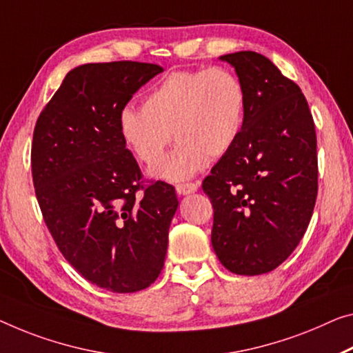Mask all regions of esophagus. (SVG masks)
Returning a JSON list of instances; mask_svg holds the SVG:
<instances>
[{
	"mask_svg": "<svg viewBox=\"0 0 353 353\" xmlns=\"http://www.w3.org/2000/svg\"><path fill=\"white\" fill-rule=\"evenodd\" d=\"M199 189V183H183L176 184V194L178 195H188L192 194Z\"/></svg>",
	"mask_w": 353,
	"mask_h": 353,
	"instance_id": "34e87169",
	"label": "esophagus"
}]
</instances>
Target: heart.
<instances>
[{"label":"heart","mask_w":353,"mask_h":353,"mask_svg":"<svg viewBox=\"0 0 353 353\" xmlns=\"http://www.w3.org/2000/svg\"><path fill=\"white\" fill-rule=\"evenodd\" d=\"M248 94L240 79L225 68L173 70L148 91L143 107H123L118 134L132 156L154 165L172 135L169 156L150 172L165 181H183L207 159L229 153L246 123Z\"/></svg>","instance_id":"1"}]
</instances>
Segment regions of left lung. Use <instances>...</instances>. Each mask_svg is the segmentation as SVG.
<instances>
[{
    "label": "left lung",
    "mask_w": 353,
    "mask_h": 353,
    "mask_svg": "<svg viewBox=\"0 0 353 353\" xmlns=\"http://www.w3.org/2000/svg\"><path fill=\"white\" fill-rule=\"evenodd\" d=\"M246 88L241 137L203 180L214 210L211 245L235 274L256 276L294 252L317 197V139L306 97L267 57H219Z\"/></svg>",
    "instance_id": "obj_1"
}]
</instances>
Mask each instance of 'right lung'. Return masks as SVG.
Masks as SVG:
<instances>
[{
    "instance_id": "obj_1",
    "label": "right lung",
    "mask_w": 353,
    "mask_h": 353,
    "mask_svg": "<svg viewBox=\"0 0 353 353\" xmlns=\"http://www.w3.org/2000/svg\"><path fill=\"white\" fill-rule=\"evenodd\" d=\"M162 70L137 61L74 68L32 134V183L53 240L86 281L117 294L158 279L178 208L170 184H140L117 124L121 108Z\"/></svg>"
}]
</instances>
